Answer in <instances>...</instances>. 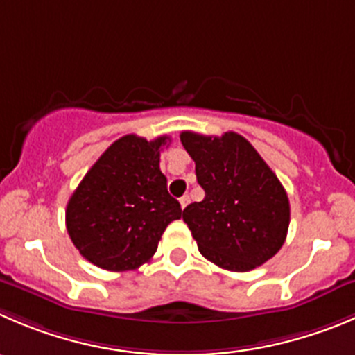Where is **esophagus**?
Returning <instances> with one entry per match:
<instances>
[{
  "instance_id": "obj_1",
  "label": "esophagus",
  "mask_w": 355,
  "mask_h": 355,
  "mask_svg": "<svg viewBox=\"0 0 355 355\" xmlns=\"http://www.w3.org/2000/svg\"><path fill=\"white\" fill-rule=\"evenodd\" d=\"M188 202H190V198H188V195H183V197L180 198V204H181V209H184L188 205Z\"/></svg>"
}]
</instances>
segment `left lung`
<instances>
[{
    "label": "left lung",
    "mask_w": 355,
    "mask_h": 355,
    "mask_svg": "<svg viewBox=\"0 0 355 355\" xmlns=\"http://www.w3.org/2000/svg\"><path fill=\"white\" fill-rule=\"evenodd\" d=\"M181 143L195 162L202 202L183 219L204 258L230 272H249L279 252L289 228L284 187L245 137L187 130Z\"/></svg>",
    "instance_id": "8db88e82"
}]
</instances>
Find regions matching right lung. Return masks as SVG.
<instances>
[{
    "label": "right lung",
    "instance_id": "add662e5",
    "mask_svg": "<svg viewBox=\"0 0 355 355\" xmlns=\"http://www.w3.org/2000/svg\"><path fill=\"white\" fill-rule=\"evenodd\" d=\"M168 141L120 137L71 195L67 234L80 254L99 268H139L153 258L168 223L181 218L180 202L168 195L160 171V150Z\"/></svg>",
    "mask_w": 355,
    "mask_h": 355
}]
</instances>
